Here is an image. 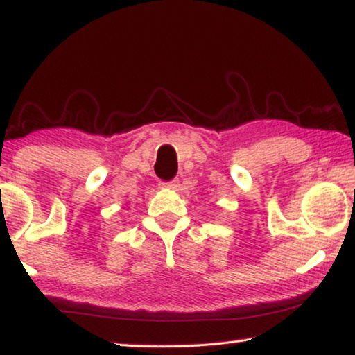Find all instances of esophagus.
Wrapping results in <instances>:
<instances>
[{
  "label": "esophagus",
  "mask_w": 355,
  "mask_h": 355,
  "mask_svg": "<svg viewBox=\"0 0 355 355\" xmlns=\"http://www.w3.org/2000/svg\"><path fill=\"white\" fill-rule=\"evenodd\" d=\"M164 187H167V188H172V189H175V188L178 187V180H172V182L164 183Z\"/></svg>",
  "instance_id": "34e87169"
}]
</instances>
